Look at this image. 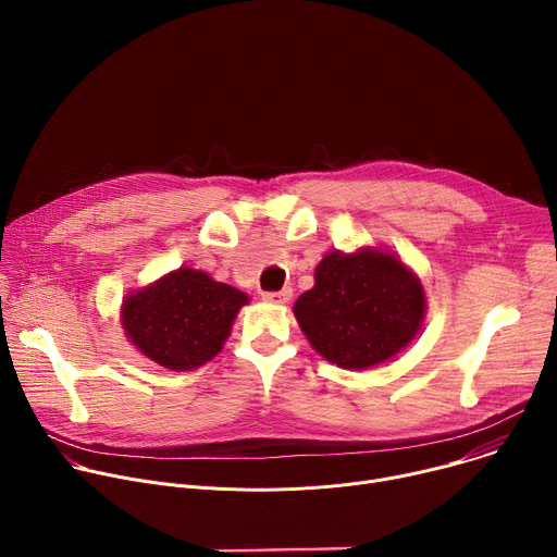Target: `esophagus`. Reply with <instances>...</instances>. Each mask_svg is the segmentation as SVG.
<instances>
[{"label":"esophagus","mask_w":557,"mask_h":557,"mask_svg":"<svg viewBox=\"0 0 557 557\" xmlns=\"http://www.w3.org/2000/svg\"><path fill=\"white\" fill-rule=\"evenodd\" d=\"M267 301H271V304H286L290 297H293V290L290 288H282V290H277V293H264L262 295Z\"/></svg>","instance_id":"obj_1"}]
</instances>
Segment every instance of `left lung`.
Wrapping results in <instances>:
<instances>
[{"label":"left lung","instance_id":"1","mask_svg":"<svg viewBox=\"0 0 557 557\" xmlns=\"http://www.w3.org/2000/svg\"><path fill=\"white\" fill-rule=\"evenodd\" d=\"M308 344L346 370H368L404 352L428 312L419 275L379 247L331 251L314 269V286L293 306Z\"/></svg>","mask_w":557,"mask_h":557}]
</instances>
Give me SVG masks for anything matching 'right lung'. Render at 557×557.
I'll return each instance as SVG.
<instances>
[{
	"instance_id": "obj_1",
	"label": "right lung",
	"mask_w": 557,
	"mask_h": 557,
	"mask_svg": "<svg viewBox=\"0 0 557 557\" xmlns=\"http://www.w3.org/2000/svg\"><path fill=\"white\" fill-rule=\"evenodd\" d=\"M245 304L247 293L215 282L205 271L181 267L129 290L121 304V326L143 357L187 372L222 350Z\"/></svg>"
}]
</instances>
